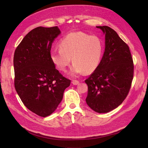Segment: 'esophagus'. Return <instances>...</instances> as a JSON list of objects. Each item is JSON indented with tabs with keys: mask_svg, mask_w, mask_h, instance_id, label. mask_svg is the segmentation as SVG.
<instances>
[{
	"mask_svg": "<svg viewBox=\"0 0 148 148\" xmlns=\"http://www.w3.org/2000/svg\"><path fill=\"white\" fill-rule=\"evenodd\" d=\"M72 83L74 84V85H77V84H79V81L78 80H72Z\"/></svg>",
	"mask_w": 148,
	"mask_h": 148,
	"instance_id": "1",
	"label": "esophagus"
}]
</instances>
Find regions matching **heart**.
Instances as JSON below:
<instances>
[{
  "mask_svg": "<svg viewBox=\"0 0 148 148\" xmlns=\"http://www.w3.org/2000/svg\"><path fill=\"white\" fill-rule=\"evenodd\" d=\"M60 49H53L50 58L60 71H65L72 61L69 74L77 76L83 73L92 72L101 60L103 45L97 36H90L82 32L68 34L59 42Z\"/></svg>",
  "mask_w": 148,
  "mask_h": 148,
  "instance_id": "b5f03b06",
  "label": "heart"
}]
</instances>
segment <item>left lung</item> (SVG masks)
<instances>
[{
    "instance_id": "1",
    "label": "left lung",
    "mask_w": 148,
    "mask_h": 148,
    "mask_svg": "<svg viewBox=\"0 0 148 148\" xmlns=\"http://www.w3.org/2000/svg\"><path fill=\"white\" fill-rule=\"evenodd\" d=\"M105 34V51L100 64L85 80L86 102L99 113H106L123 102L134 77V62L129 47L108 26H97Z\"/></svg>"
}]
</instances>
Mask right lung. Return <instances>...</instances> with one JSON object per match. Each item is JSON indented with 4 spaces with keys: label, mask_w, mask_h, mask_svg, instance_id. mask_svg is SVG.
<instances>
[{
    "label": "right lung",
    "mask_w": 148,
    "mask_h": 148,
    "mask_svg": "<svg viewBox=\"0 0 148 148\" xmlns=\"http://www.w3.org/2000/svg\"><path fill=\"white\" fill-rule=\"evenodd\" d=\"M60 34L58 27H37L24 37L14 51L16 91L23 104L41 117L55 111L71 84L50 58L52 43Z\"/></svg>",
    "instance_id": "1"
}]
</instances>
